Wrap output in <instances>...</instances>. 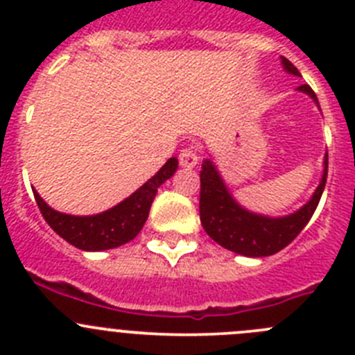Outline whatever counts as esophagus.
<instances>
[{"mask_svg":"<svg viewBox=\"0 0 355 355\" xmlns=\"http://www.w3.org/2000/svg\"><path fill=\"white\" fill-rule=\"evenodd\" d=\"M180 163L183 165V167H188V168L196 167L197 163H199L197 150L193 149V147H184V149L180 153Z\"/></svg>","mask_w":355,"mask_h":355,"instance_id":"34e87169","label":"esophagus"}]
</instances>
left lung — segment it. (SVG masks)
Returning a JSON list of instances; mask_svg holds the SVG:
<instances>
[{"mask_svg": "<svg viewBox=\"0 0 355 355\" xmlns=\"http://www.w3.org/2000/svg\"><path fill=\"white\" fill-rule=\"evenodd\" d=\"M281 64L288 74L300 76L297 67L284 56H281ZM297 90L307 94L318 106L316 94L309 85H300ZM325 181H327V155L324 159V174L311 199L290 215L266 216L249 211L240 202H236V199L229 192V188L225 187L215 163L206 158L200 171V224L209 238H213L224 249L233 250L247 258L272 256L290 245L306 227L307 222L311 220L320 197L324 193Z\"/></svg>", "mask_w": 355, "mask_h": 355, "instance_id": "8db88e82", "label": "left lung"}]
</instances>
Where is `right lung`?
Wrapping results in <instances>:
<instances>
[{
    "label": "right lung",
    "instance_id": "1",
    "mask_svg": "<svg viewBox=\"0 0 355 355\" xmlns=\"http://www.w3.org/2000/svg\"><path fill=\"white\" fill-rule=\"evenodd\" d=\"M178 171V158L167 159V163L147 180L137 192L119 202L114 208L97 215H67L53 209L51 206L33 190L37 206L51 229L58 236L87 252L108 250L121 247L133 240L146 224L153 200L158 188Z\"/></svg>",
    "mask_w": 355,
    "mask_h": 355
}]
</instances>
